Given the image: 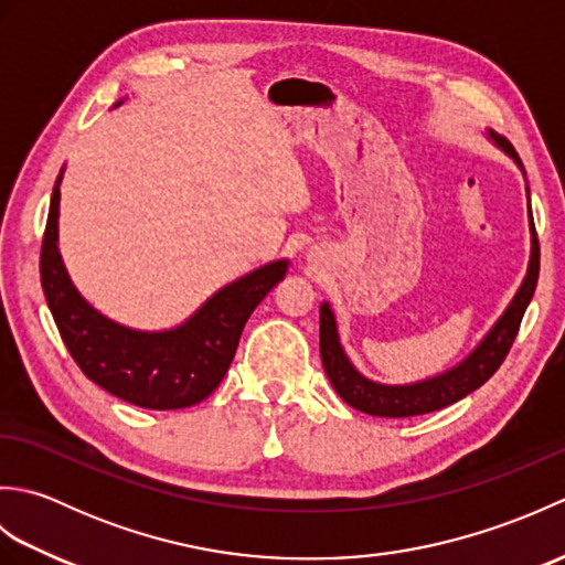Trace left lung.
Listing matches in <instances>:
<instances>
[{"label":"left lung","instance_id":"obj_1","mask_svg":"<svg viewBox=\"0 0 565 565\" xmlns=\"http://www.w3.org/2000/svg\"><path fill=\"white\" fill-rule=\"evenodd\" d=\"M490 138H493L498 146L505 150L510 158L520 164L524 172L520 154L514 152L512 142L502 136H495L490 130ZM526 196H530V189H526ZM530 231H532V257L530 267H526V276L520 286L518 296L512 298L505 313L495 322L493 330H490L483 342L476 347V350L468 354L459 366H454L444 374L411 383V386H386V383H376L364 379L359 371L352 366L350 359H347L338 326H334V316L328 303L320 306V356L322 366H326V374L332 383V388L338 391L340 398L362 411L366 415L376 417H413V415H425L431 411H439V407H447L456 401L466 398L468 393L481 388L483 383L495 374L500 364L505 362L510 347L518 338L520 322L524 318V310L530 306L536 279H539V237L534 231V218L530 209Z\"/></svg>","mask_w":565,"mask_h":565}]
</instances>
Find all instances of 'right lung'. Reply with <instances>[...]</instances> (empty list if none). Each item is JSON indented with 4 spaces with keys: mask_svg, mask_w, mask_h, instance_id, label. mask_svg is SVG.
Instances as JSON below:
<instances>
[{
    "mask_svg": "<svg viewBox=\"0 0 565 565\" xmlns=\"http://www.w3.org/2000/svg\"><path fill=\"white\" fill-rule=\"evenodd\" d=\"M121 104V102H118ZM60 179L41 245V286L70 356L82 374L116 398L148 411L196 405L218 388L252 310L286 276L279 259L213 294L184 326L140 332L97 313L72 286L57 252Z\"/></svg>",
    "mask_w": 565,
    "mask_h": 565,
    "instance_id": "add662e5",
    "label": "right lung"
}]
</instances>
